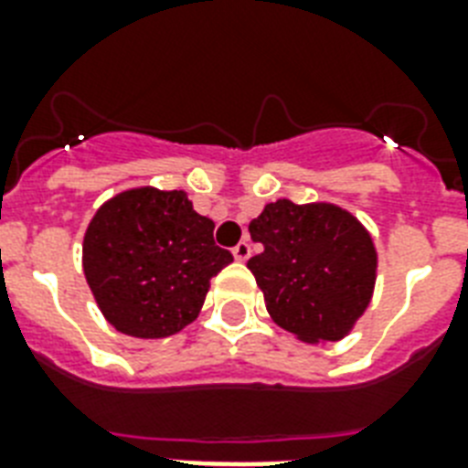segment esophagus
I'll return each mask as SVG.
<instances>
[{"label":"esophagus","mask_w":468,"mask_h":468,"mask_svg":"<svg viewBox=\"0 0 468 468\" xmlns=\"http://www.w3.org/2000/svg\"><path fill=\"white\" fill-rule=\"evenodd\" d=\"M233 257L238 260V262H245L250 257V242L248 240H240L238 245L233 248Z\"/></svg>","instance_id":"34e87169"}]
</instances>
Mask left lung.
I'll return each mask as SVG.
<instances>
[{"label": "left lung", "instance_id": "1", "mask_svg": "<svg viewBox=\"0 0 468 468\" xmlns=\"http://www.w3.org/2000/svg\"><path fill=\"white\" fill-rule=\"evenodd\" d=\"M262 252L248 260L277 325L303 342H335L374 293L377 248L367 228L335 204L279 198L250 223Z\"/></svg>", "mask_w": 468, "mask_h": 468}]
</instances>
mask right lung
Wrapping results in <instances>:
<instances>
[{"mask_svg":"<svg viewBox=\"0 0 468 468\" xmlns=\"http://www.w3.org/2000/svg\"><path fill=\"white\" fill-rule=\"evenodd\" d=\"M213 228L184 191L141 186L109 198L82 245L84 277L104 318L143 340L197 320L211 277L233 262L213 242Z\"/></svg>","mask_w":468,"mask_h":468,"instance_id":"obj_1","label":"right lung"}]
</instances>
